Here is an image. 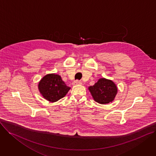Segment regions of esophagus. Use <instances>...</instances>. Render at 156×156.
Listing matches in <instances>:
<instances>
[{
	"mask_svg": "<svg viewBox=\"0 0 156 156\" xmlns=\"http://www.w3.org/2000/svg\"><path fill=\"white\" fill-rule=\"evenodd\" d=\"M81 83H82L81 81H79V80H75V81H74V82H73V85H80V84H81Z\"/></svg>",
	"mask_w": 156,
	"mask_h": 156,
	"instance_id": "34e87169",
	"label": "esophagus"
}]
</instances>
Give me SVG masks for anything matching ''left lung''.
I'll list each match as a JSON object with an SVG mask.
<instances>
[{"label": "left lung", "mask_w": 156, "mask_h": 156, "mask_svg": "<svg viewBox=\"0 0 156 156\" xmlns=\"http://www.w3.org/2000/svg\"><path fill=\"white\" fill-rule=\"evenodd\" d=\"M94 100L100 104H107L112 102L117 94L118 87L110 79L101 78L88 88Z\"/></svg>", "instance_id": "left-lung-1"}]
</instances>
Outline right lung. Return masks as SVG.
Masks as SVG:
<instances>
[{"label":"right lung","mask_w":156,"mask_h":156,"mask_svg":"<svg viewBox=\"0 0 156 156\" xmlns=\"http://www.w3.org/2000/svg\"><path fill=\"white\" fill-rule=\"evenodd\" d=\"M38 90L46 100L56 102L63 98L71 88L66 85L61 77L56 74H48L38 83Z\"/></svg>","instance_id":"obj_1"}]
</instances>
